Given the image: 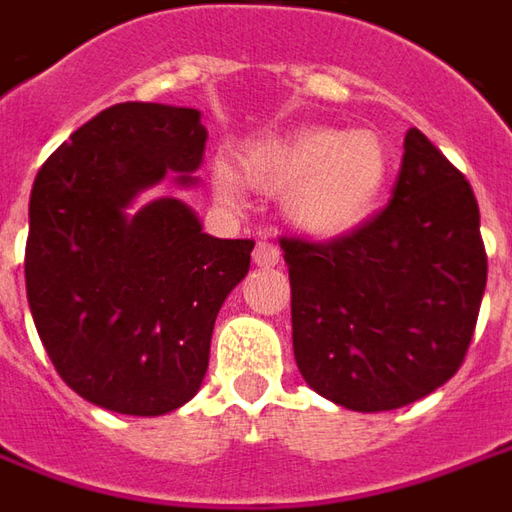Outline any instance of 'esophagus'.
<instances>
[{
	"label": "esophagus",
	"instance_id": "obj_1",
	"mask_svg": "<svg viewBox=\"0 0 512 512\" xmlns=\"http://www.w3.org/2000/svg\"><path fill=\"white\" fill-rule=\"evenodd\" d=\"M278 259H281V253H278L276 245L267 242V239H262V242L253 248V262L259 264V267H276Z\"/></svg>",
	"mask_w": 512,
	"mask_h": 512
}]
</instances>
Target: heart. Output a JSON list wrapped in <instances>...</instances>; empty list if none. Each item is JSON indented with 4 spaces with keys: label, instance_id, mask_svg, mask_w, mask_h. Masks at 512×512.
Returning <instances> with one entry per match:
<instances>
[{
    "label": "heart",
    "instance_id": "1",
    "mask_svg": "<svg viewBox=\"0 0 512 512\" xmlns=\"http://www.w3.org/2000/svg\"><path fill=\"white\" fill-rule=\"evenodd\" d=\"M390 172V153L373 130L303 128L253 147L242 158L245 183L267 195L284 192V217L309 236L348 234L368 220L390 183ZM211 189L228 209L245 203L242 181L225 161H214Z\"/></svg>",
    "mask_w": 512,
    "mask_h": 512
}]
</instances>
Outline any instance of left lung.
I'll use <instances>...</instances> for the list:
<instances>
[{
  "instance_id": "obj_1",
  "label": "left lung",
  "mask_w": 512,
  "mask_h": 512,
  "mask_svg": "<svg viewBox=\"0 0 512 512\" xmlns=\"http://www.w3.org/2000/svg\"><path fill=\"white\" fill-rule=\"evenodd\" d=\"M292 348L306 384L345 410H398L463 365L488 281L465 175L407 130L393 197L331 242L281 239Z\"/></svg>"
}]
</instances>
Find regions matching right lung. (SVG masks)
Returning a JSON list of instances; mask_svg holds the SVG:
<instances>
[{"instance_id":"obj_1","label":"right lung","mask_w":512,"mask_h":512,"mask_svg":"<svg viewBox=\"0 0 512 512\" xmlns=\"http://www.w3.org/2000/svg\"><path fill=\"white\" fill-rule=\"evenodd\" d=\"M209 133L200 111L119 102L38 169L24 253L27 301L61 379L97 407L164 415L209 368L214 320L250 270V239L203 234L178 197L130 211L175 172L195 186Z\"/></svg>"}]
</instances>
